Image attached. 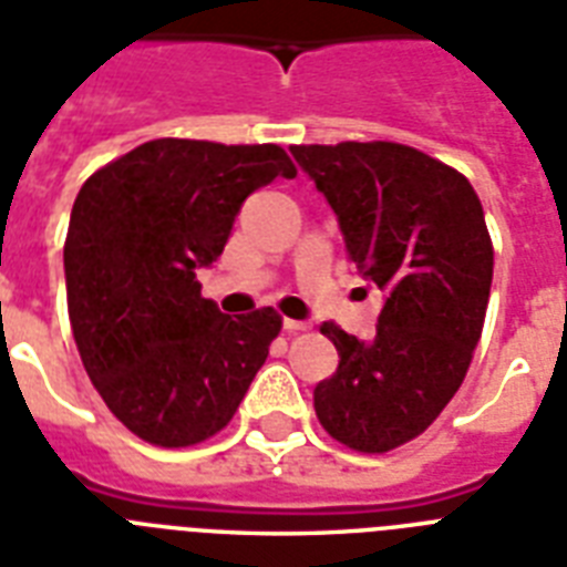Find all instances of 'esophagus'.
<instances>
[{
    "mask_svg": "<svg viewBox=\"0 0 567 567\" xmlns=\"http://www.w3.org/2000/svg\"><path fill=\"white\" fill-rule=\"evenodd\" d=\"M282 329H285V332H288V336H300V332H306V329H309V323H302V320L285 318L282 320Z\"/></svg>",
    "mask_w": 567,
    "mask_h": 567,
    "instance_id": "34e87169",
    "label": "esophagus"
}]
</instances>
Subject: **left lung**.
<instances>
[{
	"mask_svg": "<svg viewBox=\"0 0 567 567\" xmlns=\"http://www.w3.org/2000/svg\"><path fill=\"white\" fill-rule=\"evenodd\" d=\"M336 212L347 256L385 291L377 336L336 323L338 371L315 388L323 430L359 453L421 435L453 400L483 336L494 249L480 196L447 164L412 146H291Z\"/></svg>",
	"mask_w": 567,
	"mask_h": 567,
	"instance_id": "left-lung-1",
	"label": "left lung"
}]
</instances>
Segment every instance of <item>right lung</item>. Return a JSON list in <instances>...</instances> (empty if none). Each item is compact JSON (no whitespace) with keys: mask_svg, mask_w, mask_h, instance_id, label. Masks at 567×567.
I'll return each instance as SVG.
<instances>
[{"mask_svg":"<svg viewBox=\"0 0 567 567\" xmlns=\"http://www.w3.org/2000/svg\"><path fill=\"white\" fill-rule=\"evenodd\" d=\"M297 167L282 146L158 137L84 182L64 244L66 309L93 388L158 447L212 439L238 412L282 318H229L196 282L240 205Z\"/></svg>","mask_w":567,"mask_h":567,"instance_id":"add662e5","label":"right lung"}]
</instances>
